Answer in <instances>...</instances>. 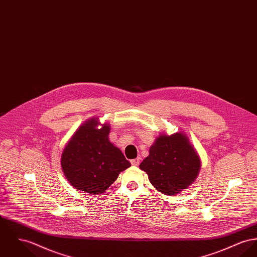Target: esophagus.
<instances>
[{"label":"esophagus","mask_w":257,"mask_h":257,"mask_svg":"<svg viewBox=\"0 0 257 257\" xmlns=\"http://www.w3.org/2000/svg\"><path fill=\"white\" fill-rule=\"evenodd\" d=\"M131 163H132V165H133V166L137 167V166L139 165V163H140V158L138 157V158H137V159H134V160H132V161H131Z\"/></svg>","instance_id":"obj_1"}]
</instances>
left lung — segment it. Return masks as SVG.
Returning <instances> with one entry per match:
<instances>
[{
    "label": "left lung",
    "instance_id": "8db88e82",
    "mask_svg": "<svg viewBox=\"0 0 257 257\" xmlns=\"http://www.w3.org/2000/svg\"><path fill=\"white\" fill-rule=\"evenodd\" d=\"M156 190L164 195H176L196 180L201 159L189 137L181 131L168 136L161 134L139 165Z\"/></svg>",
    "mask_w": 257,
    "mask_h": 257
}]
</instances>
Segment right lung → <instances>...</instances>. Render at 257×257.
<instances>
[{
  "label": "right lung",
  "mask_w": 257,
  "mask_h": 257,
  "mask_svg": "<svg viewBox=\"0 0 257 257\" xmlns=\"http://www.w3.org/2000/svg\"><path fill=\"white\" fill-rule=\"evenodd\" d=\"M110 130L108 122L101 123L98 117H92L69 139L61 154V168L74 188L91 195L102 194L120 172L131 167L120 149L109 140Z\"/></svg>",
  "instance_id": "add662e5"
}]
</instances>
